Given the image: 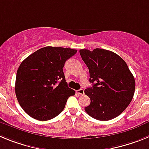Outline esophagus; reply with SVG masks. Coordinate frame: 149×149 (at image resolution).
I'll list each match as a JSON object with an SVG mask.
<instances>
[{
    "mask_svg": "<svg viewBox=\"0 0 149 149\" xmlns=\"http://www.w3.org/2000/svg\"><path fill=\"white\" fill-rule=\"evenodd\" d=\"M76 92H77V94H79V95H84V90L83 89H78V90H77Z\"/></svg>",
    "mask_w": 149,
    "mask_h": 149,
    "instance_id": "34e87169",
    "label": "esophagus"
}]
</instances>
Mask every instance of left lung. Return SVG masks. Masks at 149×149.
Segmentation results:
<instances>
[{
  "instance_id": "obj_1",
  "label": "left lung",
  "mask_w": 149,
  "mask_h": 149,
  "mask_svg": "<svg viewBox=\"0 0 149 149\" xmlns=\"http://www.w3.org/2000/svg\"><path fill=\"white\" fill-rule=\"evenodd\" d=\"M80 54L93 84L84 91L90 98L85 111L97 120L114 119L127 108L135 91V80L127 63L114 52L101 48L81 49Z\"/></svg>"
}]
</instances>
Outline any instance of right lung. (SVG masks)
Segmentation results:
<instances>
[{"label":"right lung","instance_id":"right-lung-1","mask_svg":"<svg viewBox=\"0 0 149 149\" xmlns=\"http://www.w3.org/2000/svg\"><path fill=\"white\" fill-rule=\"evenodd\" d=\"M77 50L44 47L23 60L17 71L15 91L18 103L30 116L39 121L53 119L75 94L68 86L63 68Z\"/></svg>","mask_w":149,"mask_h":149}]
</instances>
